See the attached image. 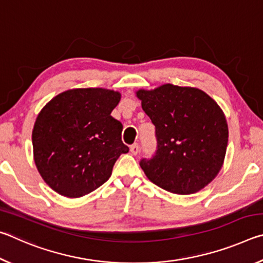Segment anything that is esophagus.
<instances>
[{"mask_svg":"<svg viewBox=\"0 0 263 263\" xmlns=\"http://www.w3.org/2000/svg\"><path fill=\"white\" fill-rule=\"evenodd\" d=\"M130 151L133 155H137L139 153V146H138V144H133L130 146Z\"/></svg>","mask_w":263,"mask_h":263,"instance_id":"34e87169","label":"esophagus"}]
</instances>
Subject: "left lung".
Instances as JSON below:
<instances>
[{
	"label": "left lung",
	"instance_id": "left-lung-1",
	"mask_svg": "<svg viewBox=\"0 0 263 263\" xmlns=\"http://www.w3.org/2000/svg\"><path fill=\"white\" fill-rule=\"evenodd\" d=\"M141 108L155 125L158 151L141 160L147 179L176 195L195 194L215 180L229 141L225 114L205 91L171 83L138 89Z\"/></svg>",
	"mask_w": 263,
	"mask_h": 263
}]
</instances>
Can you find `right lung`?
<instances>
[{
    "mask_svg": "<svg viewBox=\"0 0 263 263\" xmlns=\"http://www.w3.org/2000/svg\"><path fill=\"white\" fill-rule=\"evenodd\" d=\"M121 92L75 88L47 102L32 130L33 160L44 182L61 196L79 198L109 180L121 154L123 125L111 112Z\"/></svg>",
    "mask_w": 263,
    "mask_h": 263,
    "instance_id": "1",
    "label": "right lung"
}]
</instances>
